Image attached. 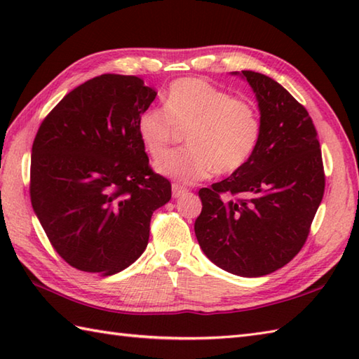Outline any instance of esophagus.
Listing matches in <instances>:
<instances>
[{"label": "esophagus", "instance_id": "1", "mask_svg": "<svg viewBox=\"0 0 359 359\" xmlns=\"http://www.w3.org/2000/svg\"><path fill=\"white\" fill-rule=\"evenodd\" d=\"M187 191H188V189L185 187H182L179 184L172 185V197H180V196H184Z\"/></svg>", "mask_w": 359, "mask_h": 359}]
</instances>
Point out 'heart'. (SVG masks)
Masks as SVG:
<instances>
[{"label": "heart", "instance_id": "b5f03b06", "mask_svg": "<svg viewBox=\"0 0 359 359\" xmlns=\"http://www.w3.org/2000/svg\"><path fill=\"white\" fill-rule=\"evenodd\" d=\"M180 131H187L189 147L166 156L157 171L180 184H196L245 165L261 137V118L245 98L203 79H180L168 89L163 108L151 106L140 114L137 133L148 154L160 158Z\"/></svg>", "mask_w": 359, "mask_h": 359}]
</instances>
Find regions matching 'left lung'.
Returning a JSON list of instances; mask_svg holds the SVG:
<instances>
[{
  "instance_id": "1",
  "label": "left lung",
  "mask_w": 359,
  "mask_h": 359,
  "mask_svg": "<svg viewBox=\"0 0 359 359\" xmlns=\"http://www.w3.org/2000/svg\"><path fill=\"white\" fill-rule=\"evenodd\" d=\"M256 93L261 137L245 165L201 188L196 238L220 269L245 278L282 269L306 243L325 174L307 109L264 74L242 71Z\"/></svg>"
}]
</instances>
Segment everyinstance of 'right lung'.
Here are the masks:
<instances>
[{
  "label": "right lung",
  "instance_id": "right-lung-1",
  "mask_svg": "<svg viewBox=\"0 0 359 359\" xmlns=\"http://www.w3.org/2000/svg\"><path fill=\"white\" fill-rule=\"evenodd\" d=\"M157 93L135 75L103 74L44 117L30 158V202L65 262L109 276L149 241L152 212L171 184L149 165L137 133Z\"/></svg>",
  "mask_w": 359,
  "mask_h": 359
}]
</instances>
